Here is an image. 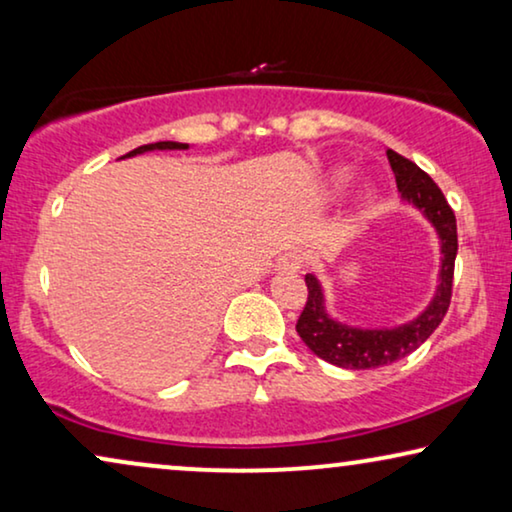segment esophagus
<instances>
[{
  "label": "esophagus",
  "mask_w": 512,
  "mask_h": 512,
  "mask_svg": "<svg viewBox=\"0 0 512 512\" xmlns=\"http://www.w3.org/2000/svg\"><path fill=\"white\" fill-rule=\"evenodd\" d=\"M303 265H305V256H303V251H286V254L279 258V270L282 272H300L303 270Z\"/></svg>",
  "instance_id": "34e87169"
}]
</instances>
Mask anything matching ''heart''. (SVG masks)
<instances>
[{
	"label": "heart",
	"instance_id": "obj_1",
	"mask_svg": "<svg viewBox=\"0 0 512 512\" xmlns=\"http://www.w3.org/2000/svg\"><path fill=\"white\" fill-rule=\"evenodd\" d=\"M352 179V170H347V167H342V170H335L333 177H331V186L335 188V191H340L342 186H347V181ZM373 198V195L366 193V200Z\"/></svg>",
	"mask_w": 512,
	"mask_h": 512
}]
</instances>
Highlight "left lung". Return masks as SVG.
<instances>
[{"instance_id": "8db88e82", "label": "left lung", "mask_w": 512, "mask_h": 512, "mask_svg": "<svg viewBox=\"0 0 512 512\" xmlns=\"http://www.w3.org/2000/svg\"><path fill=\"white\" fill-rule=\"evenodd\" d=\"M387 158L396 174V186L403 200L412 202L433 223L440 237V254H443L440 258V284L431 305L408 324L396 328H354L338 324L328 317L319 279L305 275L307 300L298 317L296 331L305 345L312 349V354L340 368L368 370L405 359L436 331L447 314V307H450L454 258H457V219H454L452 207L447 205L436 181L424 170H419L412 160L391 149L387 151Z\"/></svg>"}]
</instances>
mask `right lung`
I'll list each match as a JSON object with an SVG mask.
<instances>
[{
    "label": "right lung",
    "instance_id": "obj_1",
    "mask_svg": "<svg viewBox=\"0 0 512 512\" xmlns=\"http://www.w3.org/2000/svg\"><path fill=\"white\" fill-rule=\"evenodd\" d=\"M156 149H188V144H179V142H156V144H144V146H139V149H135V151H130V153H125L123 158H130V156H137V153H146V151H156Z\"/></svg>",
    "mask_w": 512,
    "mask_h": 512
}]
</instances>
